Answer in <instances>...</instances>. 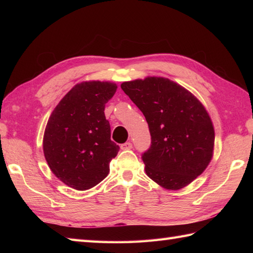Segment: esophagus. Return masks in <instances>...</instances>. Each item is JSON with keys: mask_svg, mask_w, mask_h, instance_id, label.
<instances>
[{"mask_svg": "<svg viewBox=\"0 0 253 253\" xmlns=\"http://www.w3.org/2000/svg\"><path fill=\"white\" fill-rule=\"evenodd\" d=\"M131 148H132L131 142H125V143H123L122 146H121L122 150H130Z\"/></svg>", "mask_w": 253, "mask_h": 253, "instance_id": "esophagus-1", "label": "esophagus"}]
</instances>
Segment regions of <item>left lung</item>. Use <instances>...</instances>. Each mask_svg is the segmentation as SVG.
Wrapping results in <instances>:
<instances>
[{
    "mask_svg": "<svg viewBox=\"0 0 253 253\" xmlns=\"http://www.w3.org/2000/svg\"><path fill=\"white\" fill-rule=\"evenodd\" d=\"M121 87L143 113L151 133V147L142 155L146 174L168 190L189 185L213 158L215 132L206 107L169 78L148 76Z\"/></svg>",
    "mask_w": 253,
    "mask_h": 253,
    "instance_id": "obj_1",
    "label": "left lung"
}]
</instances>
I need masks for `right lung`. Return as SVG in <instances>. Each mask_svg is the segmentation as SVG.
Segmentation results:
<instances>
[{
	"label": "right lung",
	"mask_w": 253,
	"mask_h": 253,
	"mask_svg": "<svg viewBox=\"0 0 253 253\" xmlns=\"http://www.w3.org/2000/svg\"><path fill=\"white\" fill-rule=\"evenodd\" d=\"M117 84L90 80L75 84L53 110L43 136L52 173L68 187L88 190L103 180L120 147L111 140L104 109Z\"/></svg>",
	"instance_id": "1"
}]
</instances>
